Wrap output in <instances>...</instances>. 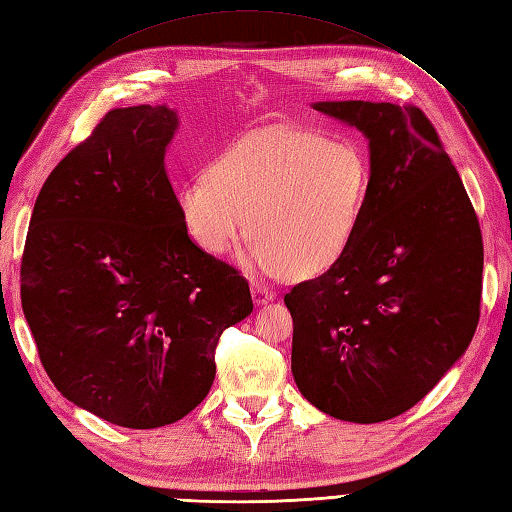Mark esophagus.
<instances>
[{
    "label": "esophagus",
    "mask_w": 512,
    "mask_h": 512,
    "mask_svg": "<svg viewBox=\"0 0 512 512\" xmlns=\"http://www.w3.org/2000/svg\"><path fill=\"white\" fill-rule=\"evenodd\" d=\"M250 295H253V303H255V306H266L268 301L275 299V292L268 290V288L262 286V284H253V286H250Z\"/></svg>",
    "instance_id": "1"
}]
</instances>
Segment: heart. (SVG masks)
<instances>
[{"mask_svg":"<svg viewBox=\"0 0 512 512\" xmlns=\"http://www.w3.org/2000/svg\"><path fill=\"white\" fill-rule=\"evenodd\" d=\"M367 193L369 167L356 145L275 127L239 138L206 176L180 182L176 209L206 255L222 257L250 233L255 242L239 259L246 273L317 277L350 250Z\"/></svg>","mask_w":512,"mask_h":512,"instance_id":"1","label":"heart"}]
</instances>
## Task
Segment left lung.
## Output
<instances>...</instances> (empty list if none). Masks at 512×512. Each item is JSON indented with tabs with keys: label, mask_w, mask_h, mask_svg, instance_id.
Returning a JSON list of instances; mask_svg holds the SVG:
<instances>
[{
	"label": "left lung",
	"mask_w": 512,
	"mask_h": 512,
	"mask_svg": "<svg viewBox=\"0 0 512 512\" xmlns=\"http://www.w3.org/2000/svg\"><path fill=\"white\" fill-rule=\"evenodd\" d=\"M369 147V193L350 250L284 297L292 376L347 422L411 409L460 361L480 321L484 248L464 184L418 107L319 101Z\"/></svg>",
	"instance_id": "left-lung-1"
}]
</instances>
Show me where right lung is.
<instances>
[{"mask_svg":"<svg viewBox=\"0 0 512 512\" xmlns=\"http://www.w3.org/2000/svg\"><path fill=\"white\" fill-rule=\"evenodd\" d=\"M167 105L107 112L37 195L21 308L41 365L76 407L127 429L187 416L209 394L220 334L253 312L244 277L182 228Z\"/></svg>","mask_w":512,"mask_h":512,"instance_id":"right-lung-1","label":"right lung"}]
</instances>
